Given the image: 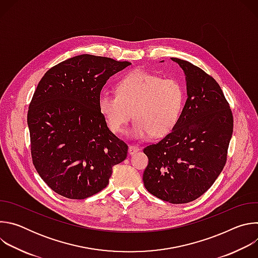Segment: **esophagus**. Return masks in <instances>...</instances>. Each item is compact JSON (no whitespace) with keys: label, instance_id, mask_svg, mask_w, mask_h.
<instances>
[{"label":"esophagus","instance_id":"esophagus-1","mask_svg":"<svg viewBox=\"0 0 258 258\" xmlns=\"http://www.w3.org/2000/svg\"><path fill=\"white\" fill-rule=\"evenodd\" d=\"M139 150H140V148H139L138 146H135V145H131V146L128 147V153H130L131 155H133V154L137 153Z\"/></svg>","mask_w":258,"mask_h":258}]
</instances>
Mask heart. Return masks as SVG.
I'll return each mask as SVG.
<instances>
[{"instance_id":"heart-1","label":"heart","mask_w":258,"mask_h":258,"mask_svg":"<svg viewBox=\"0 0 258 258\" xmlns=\"http://www.w3.org/2000/svg\"><path fill=\"white\" fill-rule=\"evenodd\" d=\"M185 91L175 80L136 70L123 77L116 85V95L103 91L98 97V108L109 130L121 134L131 118L135 121L128 136L144 139L168 135L177 124Z\"/></svg>"}]
</instances>
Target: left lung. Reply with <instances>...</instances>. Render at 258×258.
I'll list each match as a JSON object with an SVG mask.
<instances>
[{"label":"left lung","instance_id":"left-lung-1","mask_svg":"<svg viewBox=\"0 0 258 258\" xmlns=\"http://www.w3.org/2000/svg\"><path fill=\"white\" fill-rule=\"evenodd\" d=\"M185 72L188 99L175 127L144 153V186L155 197L181 204L203 195L227 162L234 119L216 81L201 68L171 58Z\"/></svg>","mask_w":258,"mask_h":258}]
</instances>
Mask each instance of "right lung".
Segmentation results:
<instances>
[{"label":"right lung","mask_w":258,"mask_h":258,"mask_svg":"<svg viewBox=\"0 0 258 258\" xmlns=\"http://www.w3.org/2000/svg\"><path fill=\"white\" fill-rule=\"evenodd\" d=\"M132 63L84 54L50 68L27 113L32 163L47 185L68 199L107 187L127 145L110 131L98 97L110 77Z\"/></svg>","instance_id":"right-lung-1"}]
</instances>
